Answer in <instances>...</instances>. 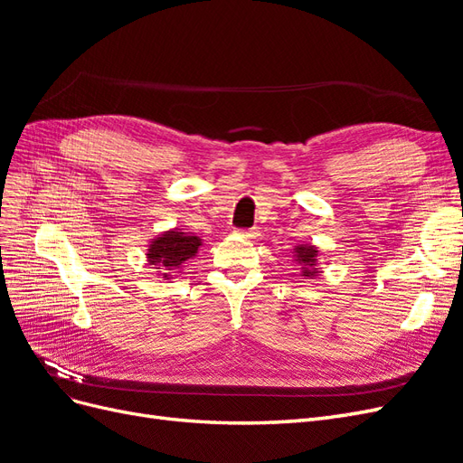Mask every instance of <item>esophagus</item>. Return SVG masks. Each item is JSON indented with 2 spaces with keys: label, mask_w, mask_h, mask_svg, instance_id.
<instances>
[{
  "label": "esophagus",
  "mask_w": 463,
  "mask_h": 463,
  "mask_svg": "<svg viewBox=\"0 0 463 463\" xmlns=\"http://www.w3.org/2000/svg\"><path fill=\"white\" fill-rule=\"evenodd\" d=\"M240 235L247 237V240H257V237L260 235V232H259L257 228H250V230H241V232H240Z\"/></svg>",
  "instance_id": "34e87169"
}]
</instances>
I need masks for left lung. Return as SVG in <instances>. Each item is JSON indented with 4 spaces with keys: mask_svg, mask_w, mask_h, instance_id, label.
<instances>
[{
    "mask_svg": "<svg viewBox=\"0 0 463 463\" xmlns=\"http://www.w3.org/2000/svg\"><path fill=\"white\" fill-rule=\"evenodd\" d=\"M293 260H296L301 266V276L305 279H315L318 276V249L315 245L309 243H301L296 245L293 249Z\"/></svg>",
    "mask_w": 463,
    "mask_h": 463,
    "instance_id": "obj_1",
    "label": "left lung"
}]
</instances>
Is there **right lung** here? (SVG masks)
<instances>
[{
  "label": "right lung",
  "instance_id": "1",
  "mask_svg": "<svg viewBox=\"0 0 463 463\" xmlns=\"http://www.w3.org/2000/svg\"><path fill=\"white\" fill-rule=\"evenodd\" d=\"M203 240L199 235L172 228L154 237L146 249V260L156 269L158 276L172 279V272L184 269V264L197 257Z\"/></svg>",
  "mask_w": 463,
  "mask_h": 463
}]
</instances>
